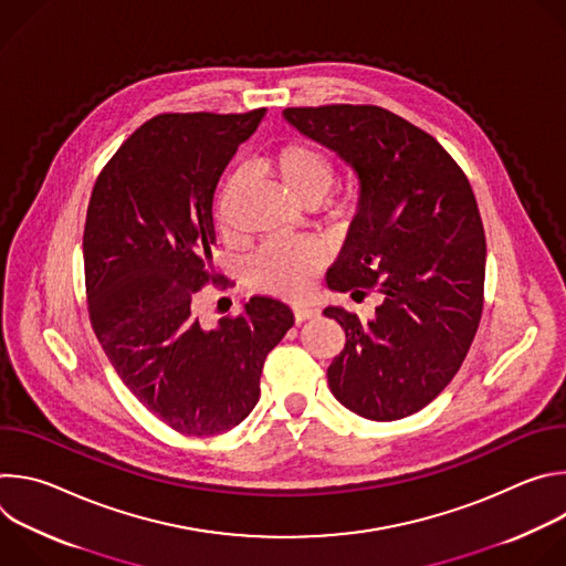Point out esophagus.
<instances>
[{
	"mask_svg": "<svg viewBox=\"0 0 566 566\" xmlns=\"http://www.w3.org/2000/svg\"><path fill=\"white\" fill-rule=\"evenodd\" d=\"M293 315L297 322L308 319V317H317L319 308L317 306H308V304H293Z\"/></svg>",
	"mask_w": 566,
	"mask_h": 566,
	"instance_id": "obj_1",
	"label": "esophagus"
}]
</instances>
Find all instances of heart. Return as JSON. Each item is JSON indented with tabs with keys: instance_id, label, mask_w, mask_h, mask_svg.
I'll return each instance as SVG.
<instances>
[{
	"instance_id": "1",
	"label": "heart",
	"mask_w": 566,
	"mask_h": 566,
	"mask_svg": "<svg viewBox=\"0 0 566 566\" xmlns=\"http://www.w3.org/2000/svg\"><path fill=\"white\" fill-rule=\"evenodd\" d=\"M275 175L300 199H325L336 186L334 160L308 143H289L271 160ZM226 197L219 201L223 214ZM325 249L311 239H273L249 262V280L255 289L275 295H304L319 266Z\"/></svg>"
}]
</instances>
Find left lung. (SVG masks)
Segmentation results:
<instances>
[{
    "label": "left lung",
    "mask_w": 566,
    "mask_h": 566,
    "mask_svg": "<svg viewBox=\"0 0 566 566\" xmlns=\"http://www.w3.org/2000/svg\"><path fill=\"white\" fill-rule=\"evenodd\" d=\"M284 118L358 177V212L327 284L382 295L367 322L325 308L347 334L329 389L365 419L410 417L454 378L479 327L486 237L472 188L437 138L382 107H289Z\"/></svg>",
    "instance_id": "1"
}]
</instances>
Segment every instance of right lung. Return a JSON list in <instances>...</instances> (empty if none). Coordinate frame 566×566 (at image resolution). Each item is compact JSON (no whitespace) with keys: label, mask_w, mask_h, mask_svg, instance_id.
<instances>
[{"label":"right lung","mask_w":566,"mask_h":566,"mask_svg":"<svg viewBox=\"0 0 566 566\" xmlns=\"http://www.w3.org/2000/svg\"><path fill=\"white\" fill-rule=\"evenodd\" d=\"M249 114H160L101 172L83 237L90 317L127 389L166 426L221 434L260 400L269 352L291 308L255 295L239 315L201 325L195 297L212 271V199L230 158L262 123Z\"/></svg>","instance_id":"1"}]
</instances>
